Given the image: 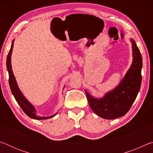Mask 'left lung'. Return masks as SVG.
Listing matches in <instances>:
<instances>
[{
    "mask_svg": "<svg viewBox=\"0 0 153 153\" xmlns=\"http://www.w3.org/2000/svg\"><path fill=\"white\" fill-rule=\"evenodd\" d=\"M130 42L132 45V64L120 84L100 98H94L85 90L92 110L106 120H113L125 115L135 101L140 88L142 58L135 41L130 38Z\"/></svg>",
    "mask_w": 153,
    "mask_h": 153,
    "instance_id": "1",
    "label": "left lung"
}]
</instances>
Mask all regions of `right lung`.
<instances>
[{"mask_svg":"<svg viewBox=\"0 0 153 153\" xmlns=\"http://www.w3.org/2000/svg\"><path fill=\"white\" fill-rule=\"evenodd\" d=\"M14 40H13L11 49H10L9 53H8V55H7V70H8L9 76V83L10 88H11L12 94H13L15 100H16V101L20 106V107L22 108V110L24 111V113L26 114L28 117H30V118L34 119V120H47V119L53 117L56 113H55V115H53L49 116V117H38V116L36 115V111L34 107H33V106L26 99V98L24 97V94H22V92H21V90H19V87H18L16 79H15V77L12 71L11 61L12 51H13V48Z\"/></svg>","mask_w":153,"mask_h":153,"instance_id":"1","label":"right lung"}]
</instances>
